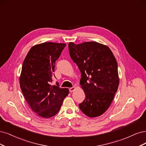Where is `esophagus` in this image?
Wrapping results in <instances>:
<instances>
[{
  "label": "esophagus",
  "mask_w": 146,
  "mask_h": 146,
  "mask_svg": "<svg viewBox=\"0 0 146 146\" xmlns=\"http://www.w3.org/2000/svg\"><path fill=\"white\" fill-rule=\"evenodd\" d=\"M75 89H76V88H75L74 87H73L70 88H69L70 92V93H72V92H73V91L75 90Z\"/></svg>",
  "instance_id": "34e87169"
}]
</instances>
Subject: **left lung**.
Instances as JSON below:
<instances>
[{"label": "left lung", "instance_id": "left-lung-1", "mask_svg": "<svg viewBox=\"0 0 146 146\" xmlns=\"http://www.w3.org/2000/svg\"><path fill=\"white\" fill-rule=\"evenodd\" d=\"M68 49L81 73L80 85L85 94L79 108L88 117L100 116L108 109L119 85L115 58L108 47L94 41L70 42Z\"/></svg>", "mask_w": 146, "mask_h": 146}]
</instances>
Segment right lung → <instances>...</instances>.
Segmentation results:
<instances>
[{
  "instance_id": "1",
  "label": "right lung",
  "mask_w": 146,
  "mask_h": 146,
  "mask_svg": "<svg viewBox=\"0 0 146 146\" xmlns=\"http://www.w3.org/2000/svg\"><path fill=\"white\" fill-rule=\"evenodd\" d=\"M66 44L48 42L31 47L23 61L20 77L21 91L32 110L50 118L60 110L68 88L52 85L55 62Z\"/></svg>"
}]
</instances>
